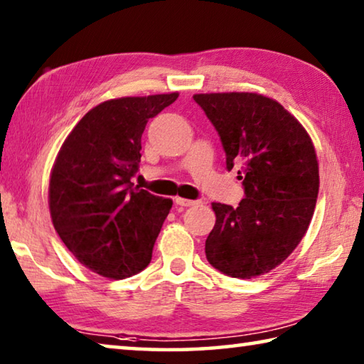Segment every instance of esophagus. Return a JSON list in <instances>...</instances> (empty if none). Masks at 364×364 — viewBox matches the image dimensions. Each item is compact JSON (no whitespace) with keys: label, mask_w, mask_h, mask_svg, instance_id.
<instances>
[{"label":"esophagus","mask_w":364,"mask_h":364,"mask_svg":"<svg viewBox=\"0 0 364 364\" xmlns=\"http://www.w3.org/2000/svg\"><path fill=\"white\" fill-rule=\"evenodd\" d=\"M176 205L187 208V206L200 205V201H198V200H187V198H181V196H177V198H176Z\"/></svg>","instance_id":"esophagus-1"}]
</instances>
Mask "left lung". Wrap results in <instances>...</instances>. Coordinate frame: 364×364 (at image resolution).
Segmentation results:
<instances>
[{
  "label": "left lung",
  "instance_id": "obj_1",
  "mask_svg": "<svg viewBox=\"0 0 364 364\" xmlns=\"http://www.w3.org/2000/svg\"><path fill=\"white\" fill-rule=\"evenodd\" d=\"M218 131L227 169H238V208L213 203L215 225L208 262L228 277L251 279L275 269L301 243L315 211L320 176L315 146L277 100L254 92L195 94Z\"/></svg>",
  "mask_w": 364,
  "mask_h": 364
}]
</instances>
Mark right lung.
<instances>
[{
	"label": "right lung",
	"instance_id": "1",
	"mask_svg": "<svg viewBox=\"0 0 364 364\" xmlns=\"http://www.w3.org/2000/svg\"><path fill=\"white\" fill-rule=\"evenodd\" d=\"M177 92L102 102L73 127L49 182L53 224L68 251L97 275L113 279L142 272L172 200L131 182L142 156L149 119Z\"/></svg>",
	"mask_w": 364,
	"mask_h": 364
}]
</instances>
